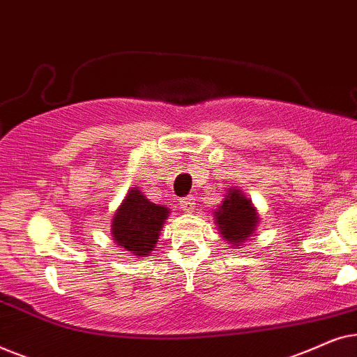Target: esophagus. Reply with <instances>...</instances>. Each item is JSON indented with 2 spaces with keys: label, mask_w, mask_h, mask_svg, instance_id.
Returning <instances> with one entry per match:
<instances>
[{
  "label": "esophagus",
  "mask_w": 357,
  "mask_h": 357,
  "mask_svg": "<svg viewBox=\"0 0 357 357\" xmlns=\"http://www.w3.org/2000/svg\"><path fill=\"white\" fill-rule=\"evenodd\" d=\"M180 208H182L183 211H192V209L195 208V198L192 197V195L182 198V202H180Z\"/></svg>",
  "instance_id": "esophagus-1"
}]
</instances>
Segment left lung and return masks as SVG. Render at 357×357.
Segmentation results:
<instances>
[{
    "label": "left lung",
    "instance_id": "left-lung-1",
    "mask_svg": "<svg viewBox=\"0 0 357 357\" xmlns=\"http://www.w3.org/2000/svg\"><path fill=\"white\" fill-rule=\"evenodd\" d=\"M216 222L222 237L238 247V243L245 242L255 234L258 216L250 199L243 197L238 190H231L221 206L216 209Z\"/></svg>",
    "mask_w": 357,
    "mask_h": 357
}]
</instances>
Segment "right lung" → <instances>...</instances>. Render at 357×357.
<instances>
[{"label": "right lung", "instance_id": "1", "mask_svg": "<svg viewBox=\"0 0 357 357\" xmlns=\"http://www.w3.org/2000/svg\"><path fill=\"white\" fill-rule=\"evenodd\" d=\"M167 216V208L151 203L138 188L130 190L112 221L114 241L135 255H148L154 250Z\"/></svg>", "mask_w": 357, "mask_h": 357}]
</instances>
